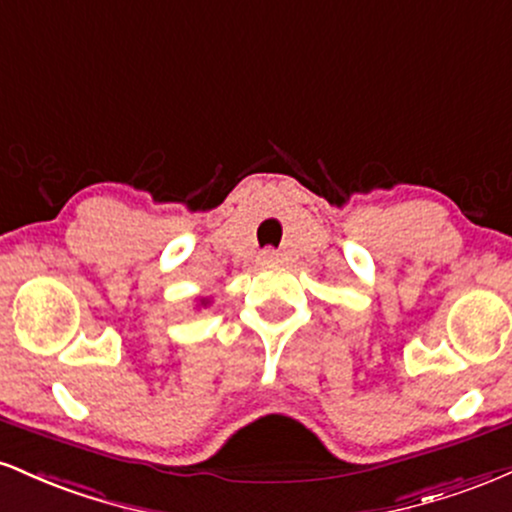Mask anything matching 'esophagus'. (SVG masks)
<instances>
[{"label":"esophagus","mask_w":512,"mask_h":512,"mask_svg":"<svg viewBox=\"0 0 512 512\" xmlns=\"http://www.w3.org/2000/svg\"><path fill=\"white\" fill-rule=\"evenodd\" d=\"M280 261V254L275 249H263L261 251V263H266V266H273V263Z\"/></svg>","instance_id":"1"}]
</instances>
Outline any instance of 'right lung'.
I'll return each instance as SVG.
<instances>
[{
    "instance_id": "right-lung-1",
    "label": "right lung",
    "mask_w": 512,
    "mask_h": 512,
    "mask_svg": "<svg viewBox=\"0 0 512 512\" xmlns=\"http://www.w3.org/2000/svg\"><path fill=\"white\" fill-rule=\"evenodd\" d=\"M208 304V299H201V306H206Z\"/></svg>"
}]
</instances>
